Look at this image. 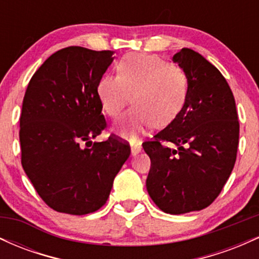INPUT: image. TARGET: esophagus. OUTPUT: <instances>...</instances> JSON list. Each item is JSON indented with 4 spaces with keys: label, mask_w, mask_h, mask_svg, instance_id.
Segmentation results:
<instances>
[{
    "label": "esophagus",
    "mask_w": 259,
    "mask_h": 259,
    "mask_svg": "<svg viewBox=\"0 0 259 259\" xmlns=\"http://www.w3.org/2000/svg\"><path fill=\"white\" fill-rule=\"evenodd\" d=\"M132 154L133 156H136V154H138L139 152H141V145H139V144H132Z\"/></svg>",
    "instance_id": "34e87169"
}]
</instances>
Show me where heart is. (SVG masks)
I'll use <instances>...</instances> for the list:
<instances>
[{
    "instance_id": "b5f03b06",
    "label": "heart",
    "mask_w": 259,
    "mask_h": 259,
    "mask_svg": "<svg viewBox=\"0 0 259 259\" xmlns=\"http://www.w3.org/2000/svg\"><path fill=\"white\" fill-rule=\"evenodd\" d=\"M118 75L106 74L97 82L103 112L117 117L129 102L134 106L115 124V132L138 139L152 124L165 126L185 103L189 79L180 65L147 53H129L120 59Z\"/></svg>"
}]
</instances>
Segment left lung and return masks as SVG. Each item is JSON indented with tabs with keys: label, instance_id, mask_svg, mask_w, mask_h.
<instances>
[{
	"label": "left lung",
	"instance_id": "obj_1",
	"mask_svg": "<svg viewBox=\"0 0 259 259\" xmlns=\"http://www.w3.org/2000/svg\"><path fill=\"white\" fill-rule=\"evenodd\" d=\"M173 62L189 79L185 103L142 147L151 158L150 197L163 212L184 214L208 207L221 194L236 160L240 124L230 86L214 65L190 49L175 53Z\"/></svg>",
	"mask_w": 259,
	"mask_h": 259
}]
</instances>
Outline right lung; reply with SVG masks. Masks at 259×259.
I'll return each instance as SVG.
<instances>
[{"label":"right lung","mask_w":259,"mask_h":259,"mask_svg":"<svg viewBox=\"0 0 259 259\" xmlns=\"http://www.w3.org/2000/svg\"><path fill=\"white\" fill-rule=\"evenodd\" d=\"M112 56L65 47L44 62L26 88L19 130L22 165L38 196L57 212L84 215L100 209L130 156V146L117 138L91 141L107 125L97 82Z\"/></svg>","instance_id":"right-lung-1"}]
</instances>
